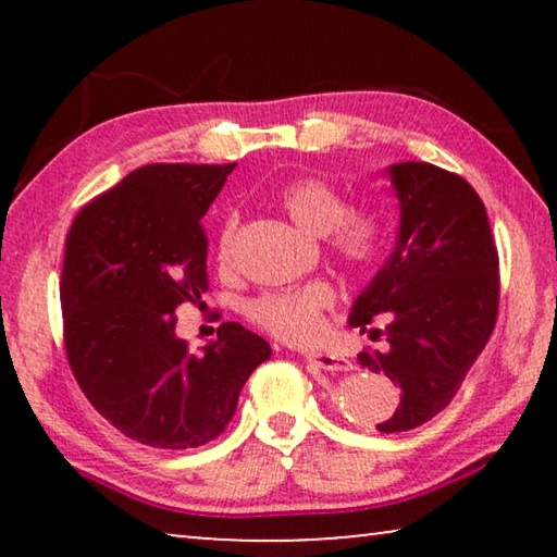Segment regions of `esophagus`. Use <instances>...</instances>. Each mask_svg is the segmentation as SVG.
Returning a JSON list of instances; mask_svg holds the SVG:
<instances>
[{
    "label": "esophagus",
    "mask_w": 557,
    "mask_h": 557,
    "mask_svg": "<svg viewBox=\"0 0 557 557\" xmlns=\"http://www.w3.org/2000/svg\"><path fill=\"white\" fill-rule=\"evenodd\" d=\"M305 358L309 363H314L324 371H351L354 369V363L348 361V358L332 354V351H309V354H305Z\"/></svg>",
    "instance_id": "1"
}]
</instances>
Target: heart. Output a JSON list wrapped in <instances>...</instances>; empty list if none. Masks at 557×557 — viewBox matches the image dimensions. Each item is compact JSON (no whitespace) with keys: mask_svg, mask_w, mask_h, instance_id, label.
Masks as SVG:
<instances>
[{"mask_svg":"<svg viewBox=\"0 0 557 557\" xmlns=\"http://www.w3.org/2000/svg\"><path fill=\"white\" fill-rule=\"evenodd\" d=\"M277 201L299 228L324 235L329 252L348 272L363 275L381 262L388 223L373 206H351L342 188L319 176H299L289 182L277 194ZM235 235L238 215L228 213L215 240L221 265H231ZM334 301L336 289L332 282L317 277L295 287L262 292L245 305V314L272 336L305 344L324 332V317Z\"/></svg>","mask_w":557,"mask_h":557,"instance_id":"b5f03b06","label":"heart"}]
</instances>
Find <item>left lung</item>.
Masks as SVG:
<instances>
[{
	"instance_id": "left-lung-1",
	"label": "left lung",
	"mask_w": 557,
	"mask_h": 557,
	"mask_svg": "<svg viewBox=\"0 0 557 557\" xmlns=\"http://www.w3.org/2000/svg\"><path fill=\"white\" fill-rule=\"evenodd\" d=\"M400 199L393 256L356 299L348 324L383 348L358 361L403 391L381 432H408L455 398L492 336L502 297L498 250L484 201L459 174L425 162L391 166ZM381 315L383 330L370 324Z\"/></svg>"
}]
</instances>
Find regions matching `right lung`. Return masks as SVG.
I'll use <instances>...</instances> for the list:
<instances>
[{
  "mask_svg": "<svg viewBox=\"0 0 557 557\" xmlns=\"http://www.w3.org/2000/svg\"><path fill=\"white\" fill-rule=\"evenodd\" d=\"M235 164H147L75 215L61 270L63 344L92 408L157 449L206 445L272 348L223 322L203 354L176 338V309L209 292L201 225Z\"/></svg>",
  "mask_w": 557,
  "mask_h": 557,
  "instance_id": "add662e5",
  "label": "right lung"
}]
</instances>
